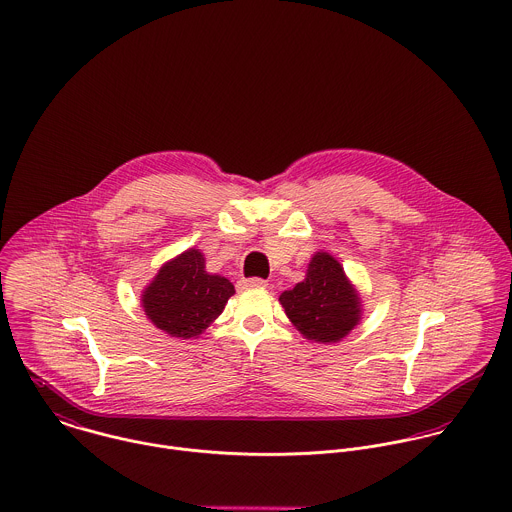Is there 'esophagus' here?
<instances>
[{
	"instance_id": "1",
	"label": "esophagus",
	"mask_w": 512,
	"mask_h": 512,
	"mask_svg": "<svg viewBox=\"0 0 512 512\" xmlns=\"http://www.w3.org/2000/svg\"><path fill=\"white\" fill-rule=\"evenodd\" d=\"M239 291H249V289H265L267 287V281L265 279H259V277H251V279H243L237 283Z\"/></svg>"
}]
</instances>
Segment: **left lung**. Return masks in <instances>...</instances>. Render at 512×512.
<instances>
[{"label": "left lung", "instance_id": "obj_1", "mask_svg": "<svg viewBox=\"0 0 512 512\" xmlns=\"http://www.w3.org/2000/svg\"><path fill=\"white\" fill-rule=\"evenodd\" d=\"M281 305L301 334L314 342H336L360 320V299L342 265L328 253H316L307 279L281 293Z\"/></svg>", "mask_w": 512, "mask_h": 512}]
</instances>
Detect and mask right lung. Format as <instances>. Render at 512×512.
<instances>
[{"label": "right lung", "mask_w": 512, "mask_h": 512, "mask_svg": "<svg viewBox=\"0 0 512 512\" xmlns=\"http://www.w3.org/2000/svg\"><path fill=\"white\" fill-rule=\"evenodd\" d=\"M233 285L219 275L205 273L204 255L188 249L166 263L142 295L146 316L164 332L192 338L223 312Z\"/></svg>", "instance_id": "right-lung-1"}]
</instances>
